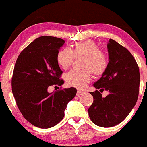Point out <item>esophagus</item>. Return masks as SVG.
<instances>
[{
	"mask_svg": "<svg viewBox=\"0 0 147 147\" xmlns=\"http://www.w3.org/2000/svg\"><path fill=\"white\" fill-rule=\"evenodd\" d=\"M84 94V92H83L80 91V90H78L77 94H76V95H77L78 96H81L82 94Z\"/></svg>",
	"mask_w": 147,
	"mask_h": 147,
	"instance_id": "obj_1",
	"label": "esophagus"
}]
</instances>
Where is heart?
<instances>
[{
    "label": "heart",
    "mask_w": 147,
    "mask_h": 147,
    "mask_svg": "<svg viewBox=\"0 0 147 147\" xmlns=\"http://www.w3.org/2000/svg\"><path fill=\"white\" fill-rule=\"evenodd\" d=\"M84 57L81 71L72 70L65 74V80L68 86L82 89L91 80V72L95 76H100L107 69V57L100 51L94 41H86L76 43L71 49L63 48L58 51L57 61L63 69L71 67L75 58Z\"/></svg>",
    "instance_id": "obj_1"
}]
</instances>
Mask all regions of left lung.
<instances>
[{
  "label": "left lung",
  "instance_id": "1",
  "mask_svg": "<svg viewBox=\"0 0 147 147\" xmlns=\"http://www.w3.org/2000/svg\"><path fill=\"white\" fill-rule=\"evenodd\" d=\"M107 47V69L94 86L109 94L103 98L98 90L90 92L94 100L88 108L90 120L105 128L120 124L129 114L137 101L140 85L139 68L131 53L112 39Z\"/></svg>",
  "mask_w": 147,
  "mask_h": 147
}]
</instances>
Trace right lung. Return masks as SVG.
Returning <instances> with one entry per match:
<instances>
[{"label": "right lung", "instance_id": "1", "mask_svg": "<svg viewBox=\"0 0 147 147\" xmlns=\"http://www.w3.org/2000/svg\"><path fill=\"white\" fill-rule=\"evenodd\" d=\"M64 43L60 38L42 36L27 46L16 61L12 92L24 118L37 127L49 128L59 123L77 92L75 88L47 91L50 86L64 83L57 61V54Z\"/></svg>", "mask_w": 147, "mask_h": 147}]
</instances>
